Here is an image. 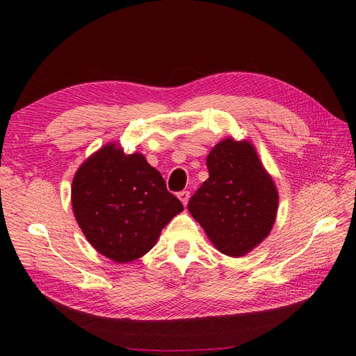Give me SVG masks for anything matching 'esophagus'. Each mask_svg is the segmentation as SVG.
Returning <instances> with one entry per match:
<instances>
[{
    "label": "esophagus",
    "instance_id": "34e87169",
    "mask_svg": "<svg viewBox=\"0 0 356 356\" xmlns=\"http://www.w3.org/2000/svg\"><path fill=\"white\" fill-rule=\"evenodd\" d=\"M177 195H179L180 202H182L184 205L186 207V205H188V200H190V195H191V194H190V191H180Z\"/></svg>",
    "mask_w": 356,
    "mask_h": 356
}]
</instances>
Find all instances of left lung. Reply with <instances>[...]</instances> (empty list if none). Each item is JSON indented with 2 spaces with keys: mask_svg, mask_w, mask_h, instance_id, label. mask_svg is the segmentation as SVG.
I'll return each instance as SVG.
<instances>
[{
  "mask_svg": "<svg viewBox=\"0 0 356 356\" xmlns=\"http://www.w3.org/2000/svg\"><path fill=\"white\" fill-rule=\"evenodd\" d=\"M209 177L188 202V211L218 251L241 257L268 237L278 191L249 140L218 142L207 157Z\"/></svg>",
  "mask_w": 356,
  "mask_h": 356,
  "instance_id": "obj_1",
  "label": "left lung"
}]
</instances>
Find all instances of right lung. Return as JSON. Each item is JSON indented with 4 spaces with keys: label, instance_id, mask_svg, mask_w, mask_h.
<instances>
[{
    "label": "right lung",
    "instance_id": "obj_1",
    "mask_svg": "<svg viewBox=\"0 0 356 356\" xmlns=\"http://www.w3.org/2000/svg\"><path fill=\"white\" fill-rule=\"evenodd\" d=\"M72 207L90 245L116 263L145 255L171 218L184 211L145 156L125 154L118 143L102 147L79 166Z\"/></svg>",
    "mask_w": 356,
    "mask_h": 356
}]
</instances>
